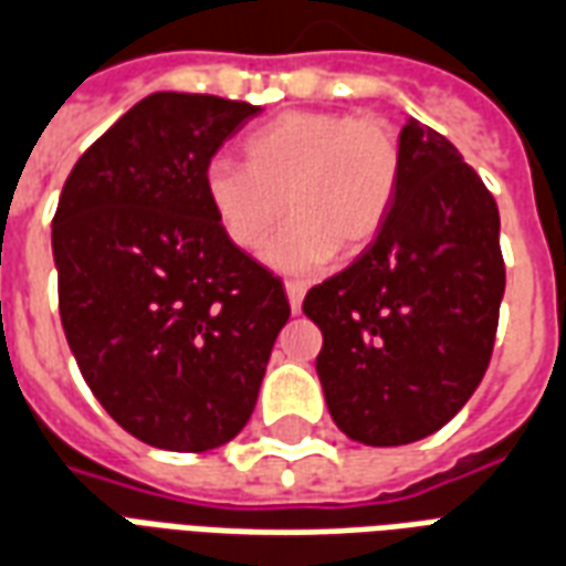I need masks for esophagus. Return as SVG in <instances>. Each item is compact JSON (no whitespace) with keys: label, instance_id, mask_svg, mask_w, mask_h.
Masks as SVG:
<instances>
[{"label":"esophagus","instance_id":"1","mask_svg":"<svg viewBox=\"0 0 566 566\" xmlns=\"http://www.w3.org/2000/svg\"><path fill=\"white\" fill-rule=\"evenodd\" d=\"M284 291H287V303H291V312H300L303 306V296H306V284L303 282H284Z\"/></svg>","mask_w":566,"mask_h":566}]
</instances>
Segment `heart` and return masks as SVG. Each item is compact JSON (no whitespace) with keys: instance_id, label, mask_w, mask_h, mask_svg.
<instances>
[{"instance_id":"obj_1","label":"heart","mask_w":566,"mask_h":566,"mask_svg":"<svg viewBox=\"0 0 566 566\" xmlns=\"http://www.w3.org/2000/svg\"><path fill=\"white\" fill-rule=\"evenodd\" d=\"M403 181L400 133L376 115L287 112L242 142V166L211 160L202 193L227 242L254 248L282 221L263 260L282 272H308L367 251Z\"/></svg>"}]
</instances>
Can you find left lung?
<instances>
[{
  "instance_id": "left-lung-1",
  "label": "left lung",
  "mask_w": 566,
  "mask_h": 566,
  "mask_svg": "<svg viewBox=\"0 0 566 566\" xmlns=\"http://www.w3.org/2000/svg\"><path fill=\"white\" fill-rule=\"evenodd\" d=\"M400 142L391 218L303 300L324 336L315 369L327 409L364 446L416 442L461 412L485 376L506 287L500 211L482 178L416 117Z\"/></svg>"
}]
</instances>
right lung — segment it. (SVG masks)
<instances>
[{"label":"right lung","mask_w":566,"mask_h":566,"mask_svg":"<svg viewBox=\"0 0 566 566\" xmlns=\"http://www.w3.org/2000/svg\"><path fill=\"white\" fill-rule=\"evenodd\" d=\"M260 105L150 93L81 154L54 214L60 318L108 416L154 449L248 424L291 318L282 279L227 242L202 172Z\"/></svg>","instance_id":"1"}]
</instances>
